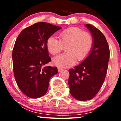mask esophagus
<instances>
[{"instance_id": "esophagus-1", "label": "esophagus", "mask_w": 121, "mask_h": 121, "mask_svg": "<svg viewBox=\"0 0 121 121\" xmlns=\"http://www.w3.org/2000/svg\"><path fill=\"white\" fill-rule=\"evenodd\" d=\"M62 70H63V69L61 68H59V67L58 68V71L59 72H61V71H62Z\"/></svg>"}]
</instances>
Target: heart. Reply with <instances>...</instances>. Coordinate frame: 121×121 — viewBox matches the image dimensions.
<instances>
[{
  "label": "heart",
  "mask_w": 121,
  "mask_h": 121,
  "mask_svg": "<svg viewBox=\"0 0 121 121\" xmlns=\"http://www.w3.org/2000/svg\"><path fill=\"white\" fill-rule=\"evenodd\" d=\"M59 40L53 36L47 39L46 47L51 54L54 55L61 51L62 45L67 44V53L54 57L53 63L59 67L67 68L73 65L77 59L83 60L90 52L93 39L91 35L78 27H73L64 30L59 34Z\"/></svg>",
  "instance_id": "1"
}]
</instances>
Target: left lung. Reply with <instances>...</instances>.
<instances>
[{
	"label": "left lung",
	"instance_id": "left-lung-1",
	"mask_svg": "<svg viewBox=\"0 0 121 121\" xmlns=\"http://www.w3.org/2000/svg\"><path fill=\"white\" fill-rule=\"evenodd\" d=\"M85 26L91 34L92 48L82 63L69 70L70 94L81 101L91 100L100 90L106 75L110 58V49L105 36L91 25Z\"/></svg>",
	"mask_w": 121,
	"mask_h": 121
}]
</instances>
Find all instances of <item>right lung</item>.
Returning <instances> with one entry per match:
<instances>
[{
	"mask_svg": "<svg viewBox=\"0 0 121 121\" xmlns=\"http://www.w3.org/2000/svg\"><path fill=\"white\" fill-rule=\"evenodd\" d=\"M61 28L40 22L26 27L16 39L13 51V70L16 83L27 96L37 99L45 95L51 78L57 68L44 67L51 62L47 39Z\"/></svg>",
	"mask_w": 121,
	"mask_h": 121,
	"instance_id": "right-lung-1",
	"label": "right lung"
}]
</instances>
